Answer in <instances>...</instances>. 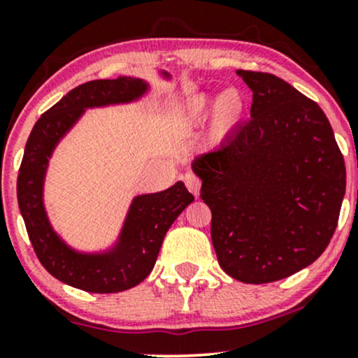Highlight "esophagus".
Instances as JSON below:
<instances>
[{
	"instance_id": "esophagus-1",
	"label": "esophagus",
	"mask_w": 358,
	"mask_h": 358,
	"mask_svg": "<svg viewBox=\"0 0 358 358\" xmlns=\"http://www.w3.org/2000/svg\"><path fill=\"white\" fill-rule=\"evenodd\" d=\"M183 182L187 185V188L190 190L193 195L199 196L200 195V187H202V182L195 173H187L183 176Z\"/></svg>"
}]
</instances>
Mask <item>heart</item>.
Listing matches in <instances>:
<instances>
[{
	"mask_svg": "<svg viewBox=\"0 0 358 358\" xmlns=\"http://www.w3.org/2000/svg\"><path fill=\"white\" fill-rule=\"evenodd\" d=\"M212 110V127L215 133L225 134L245 119L248 106L237 89H225L220 94L200 92L183 104V114L188 121H202Z\"/></svg>",
	"mask_w": 358,
	"mask_h": 358,
	"instance_id": "obj_1",
	"label": "heart"
}]
</instances>
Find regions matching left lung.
<instances>
[{
	"label": "left lung",
	"instance_id": "obj_1",
	"mask_svg": "<svg viewBox=\"0 0 358 358\" xmlns=\"http://www.w3.org/2000/svg\"><path fill=\"white\" fill-rule=\"evenodd\" d=\"M252 90L250 119L193 158L212 210L220 268L262 285L323 254L345 195V163L316 102L273 73L237 71Z\"/></svg>",
	"mask_w": 358,
	"mask_h": 358
}]
</instances>
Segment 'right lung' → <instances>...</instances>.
Masks as SVG:
<instances>
[{"label": "right lung", "instance_id": "obj_1", "mask_svg": "<svg viewBox=\"0 0 358 358\" xmlns=\"http://www.w3.org/2000/svg\"><path fill=\"white\" fill-rule=\"evenodd\" d=\"M159 77L171 76L159 71ZM151 84L138 77L90 80L72 89L35 122L24 146L16 195L28 237L53 278L89 293H119L134 287L153 269L168 229L193 202L183 182L163 192L133 196L121 229L108 248L80 250L53 229L45 207V180L57 146L87 109L139 102Z\"/></svg>", "mask_w": 358, "mask_h": 358}]
</instances>
